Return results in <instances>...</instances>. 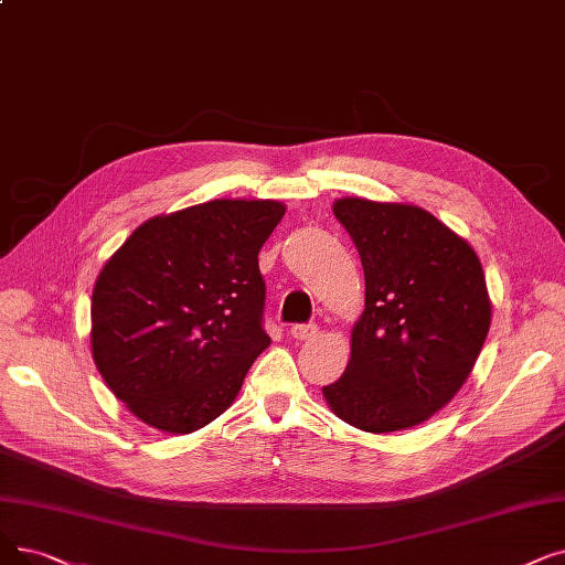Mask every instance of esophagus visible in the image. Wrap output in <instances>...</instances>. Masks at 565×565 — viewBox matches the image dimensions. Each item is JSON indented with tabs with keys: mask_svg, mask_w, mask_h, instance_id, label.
Returning <instances> with one entry per match:
<instances>
[{
	"mask_svg": "<svg viewBox=\"0 0 565 565\" xmlns=\"http://www.w3.org/2000/svg\"><path fill=\"white\" fill-rule=\"evenodd\" d=\"M318 334V328L316 326H292L290 328V337L298 339V341H309Z\"/></svg>",
	"mask_w": 565,
	"mask_h": 565,
	"instance_id": "esophagus-1",
	"label": "esophagus"
}]
</instances>
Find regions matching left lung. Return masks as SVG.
Masks as SVG:
<instances>
[{"label":"left lung","mask_w":565,"mask_h":565,"mask_svg":"<svg viewBox=\"0 0 565 565\" xmlns=\"http://www.w3.org/2000/svg\"><path fill=\"white\" fill-rule=\"evenodd\" d=\"M332 210L362 260L364 311L323 397L362 431L411 429L457 395L482 351L492 300L480 258L418 205L349 195Z\"/></svg>","instance_id":"8db88e82"}]
</instances>
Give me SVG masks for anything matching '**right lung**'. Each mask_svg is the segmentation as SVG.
<instances>
[{"mask_svg": "<svg viewBox=\"0 0 565 565\" xmlns=\"http://www.w3.org/2000/svg\"><path fill=\"white\" fill-rule=\"evenodd\" d=\"M286 205L222 199L140 224L92 290V358L138 420L191 434L237 397L263 330L258 252Z\"/></svg>", "mask_w": 565, "mask_h": 565, "instance_id": "add662e5", "label": "right lung"}]
</instances>
